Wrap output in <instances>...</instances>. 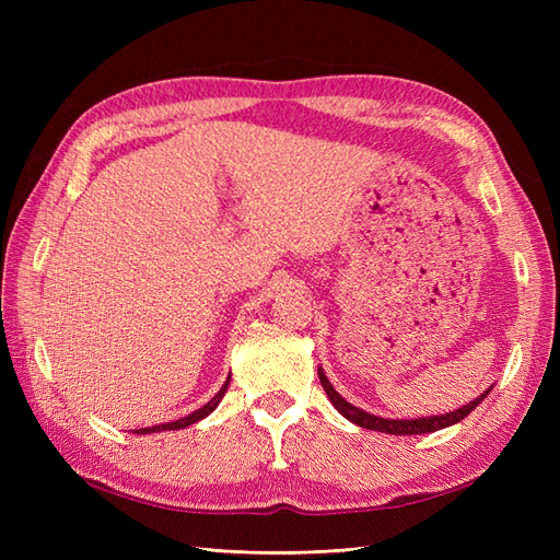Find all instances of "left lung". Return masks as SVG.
Instances as JSON below:
<instances>
[{"instance_id":"obj_1","label":"left lung","mask_w":560,"mask_h":560,"mask_svg":"<svg viewBox=\"0 0 560 560\" xmlns=\"http://www.w3.org/2000/svg\"><path fill=\"white\" fill-rule=\"evenodd\" d=\"M317 376H319V383H322V387H325V393H327V397L331 399V404L336 406L338 413L346 416L350 422H354V425L366 428V430H376V432H385V434H428V432L444 430V428H448V425H455V422H460L463 418H467V416H469L474 409H477V406L486 399V395L490 393V387H488L481 397L469 401L467 406H463V409H455V411L444 413V416L416 418V420H393V418L371 416V413L358 409V406L348 404L341 395L336 393L334 385L327 381L325 371H322V369H317Z\"/></svg>"}]
</instances>
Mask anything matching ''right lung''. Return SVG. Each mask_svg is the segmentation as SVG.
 <instances>
[{
    "mask_svg": "<svg viewBox=\"0 0 560 560\" xmlns=\"http://www.w3.org/2000/svg\"><path fill=\"white\" fill-rule=\"evenodd\" d=\"M231 378V376H229ZM226 387H229V381L222 385V389H219V393L206 404V406H200L198 411H194V413H189V416H184V418H179V420H175V422H165V425H154V428H140V430H135L138 434H149V432H163V430H182V428H186V425H194V422H198V420H202L206 418L208 413H212L217 406H219V401H222V397H224V393H226Z\"/></svg>",
    "mask_w": 560,
    "mask_h": 560,
    "instance_id": "obj_1",
    "label": "right lung"
}]
</instances>
